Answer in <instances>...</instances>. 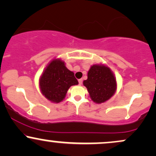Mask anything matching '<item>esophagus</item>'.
Returning <instances> with one entry per match:
<instances>
[{
  "label": "esophagus",
  "instance_id": "34e87169",
  "mask_svg": "<svg viewBox=\"0 0 156 156\" xmlns=\"http://www.w3.org/2000/svg\"><path fill=\"white\" fill-rule=\"evenodd\" d=\"M78 83H79V85H81L82 83H83V80L79 79V80H78Z\"/></svg>",
  "mask_w": 156,
  "mask_h": 156
}]
</instances>
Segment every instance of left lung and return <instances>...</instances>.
Listing matches in <instances>:
<instances>
[{
    "instance_id": "1",
    "label": "left lung",
    "mask_w": 156,
    "mask_h": 156,
    "mask_svg": "<svg viewBox=\"0 0 156 156\" xmlns=\"http://www.w3.org/2000/svg\"><path fill=\"white\" fill-rule=\"evenodd\" d=\"M87 76V79L83 80V85L94 103H104L114 95L117 81L110 68L103 64H94L89 69Z\"/></svg>"
}]
</instances>
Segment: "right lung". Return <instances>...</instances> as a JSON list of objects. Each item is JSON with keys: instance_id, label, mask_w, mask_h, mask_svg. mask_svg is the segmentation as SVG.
I'll use <instances>...</instances> for the list:
<instances>
[{"instance_id": "add662e5", "label": "right lung", "mask_w": 156, "mask_h": 156, "mask_svg": "<svg viewBox=\"0 0 156 156\" xmlns=\"http://www.w3.org/2000/svg\"><path fill=\"white\" fill-rule=\"evenodd\" d=\"M78 84L74 73L66 67L64 62L53 59L47 66L39 79L42 94L53 103H60L71 86Z\"/></svg>"}]
</instances>
